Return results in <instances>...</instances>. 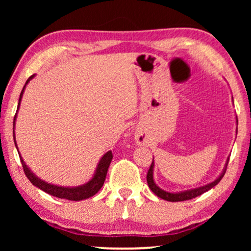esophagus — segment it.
<instances>
[{
	"label": "esophagus",
	"instance_id": "1",
	"mask_svg": "<svg viewBox=\"0 0 251 251\" xmlns=\"http://www.w3.org/2000/svg\"><path fill=\"white\" fill-rule=\"evenodd\" d=\"M136 143L138 144V145H143V144L145 143V138H144L142 133H137L136 135Z\"/></svg>",
	"mask_w": 251,
	"mask_h": 251
}]
</instances>
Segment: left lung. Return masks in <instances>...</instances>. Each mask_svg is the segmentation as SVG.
Returning a JSON list of instances; mask_svg holds the SVG:
<instances>
[{
  "mask_svg": "<svg viewBox=\"0 0 251 251\" xmlns=\"http://www.w3.org/2000/svg\"><path fill=\"white\" fill-rule=\"evenodd\" d=\"M236 121H238V119H236ZM228 160L229 159H227V162H226V164H225V169L223 170L221 176H219L215 181H212V183L205 185V186H201L199 188H194V190H190V191L180 192V193H169V192L161 190L160 187L156 186V184L154 183V180H153V167H154V161H153L152 164H151L149 171H147V176H146L147 184H149V187L151 188V191H152L155 195H157L159 198L163 199V200H167V201H170V202L191 200V199H194V198L199 197V195L203 194L204 192H207V191L210 190V188L216 186V185H217L219 181L222 180V178L224 177V175L226 173V168H227Z\"/></svg>",
  "mask_w": 251,
  "mask_h": 251,
  "instance_id": "1",
  "label": "left lung"
}]
</instances>
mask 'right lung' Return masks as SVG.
Returning <instances> with one entry per match:
<instances>
[{
  "instance_id": "add662e5",
  "label": "right lung",
  "mask_w": 251,
  "mask_h": 251,
  "mask_svg": "<svg viewBox=\"0 0 251 251\" xmlns=\"http://www.w3.org/2000/svg\"><path fill=\"white\" fill-rule=\"evenodd\" d=\"M33 77H34V75H32V76H30L28 80L26 81V84L28 83V82L32 80ZM26 84L24 85L23 90H22V92H20L18 108H19L20 100H22V97H23L24 90H25ZM16 116H17V114L15 115V119H13V126H15ZM13 138H15V133H13ZM15 145L17 146L16 139H15ZM17 149H18V147H17ZM19 157H20V162H22L24 173H25L26 177L28 178L29 181L34 185V186L39 187L40 190L44 191L46 193L50 194V195H53V197H56V198L66 199V200H71V201H81V200H85V199H88V198L94 197V195L97 193L99 190H100L102 185H104L106 175H107L108 167H109V164H111V161L113 159V154L111 151H108V152L101 157L100 161H99L97 170H96V174H95V176L92 177V179L90 181H88L87 184L82 185V186H78V187H61V186H56V185L48 184V183H46V181L41 180L40 178H37L35 175H34L32 171L28 169V168H27L25 162H24V160L22 159V156L19 155Z\"/></svg>"
}]
</instances>
